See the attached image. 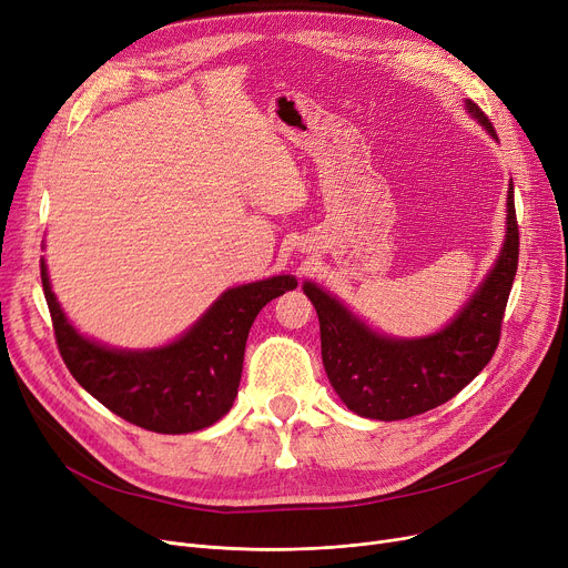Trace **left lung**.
<instances>
[{
	"label": "left lung",
	"mask_w": 568,
	"mask_h": 568,
	"mask_svg": "<svg viewBox=\"0 0 568 568\" xmlns=\"http://www.w3.org/2000/svg\"><path fill=\"white\" fill-rule=\"evenodd\" d=\"M467 110L497 138L490 119L474 101ZM518 221L514 182L506 197V239L490 274L465 308L426 338H389L356 320L315 283L304 292L320 317L322 364L341 400L359 416L398 422L424 414L460 394L479 375L499 343L501 320L518 268Z\"/></svg>",
	"instance_id": "obj_1"
}]
</instances>
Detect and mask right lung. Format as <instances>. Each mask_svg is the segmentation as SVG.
<instances>
[{
    "label": "right lung",
    "mask_w": 568,
    "mask_h": 568,
    "mask_svg": "<svg viewBox=\"0 0 568 568\" xmlns=\"http://www.w3.org/2000/svg\"><path fill=\"white\" fill-rule=\"evenodd\" d=\"M41 281L59 354L78 384L124 422L163 435L202 430L230 412L257 313L296 287L294 276L232 287L179 341L129 352L110 349L73 329L50 290L43 260Z\"/></svg>",
    "instance_id": "right-lung-1"
}]
</instances>
